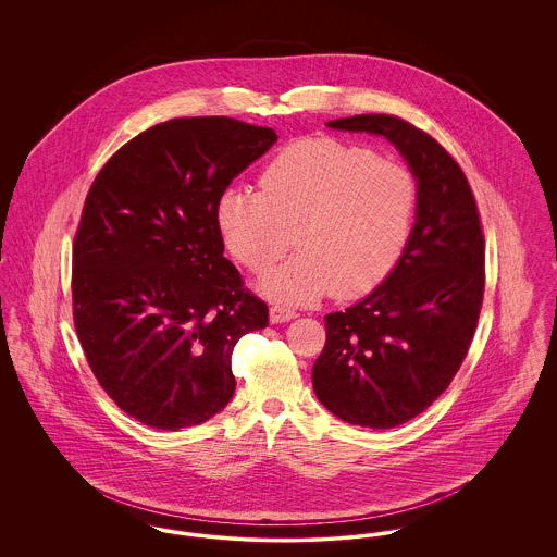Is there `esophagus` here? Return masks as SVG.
Returning <instances> with one entry per match:
<instances>
[{"label":"esophagus","instance_id":"1","mask_svg":"<svg viewBox=\"0 0 557 557\" xmlns=\"http://www.w3.org/2000/svg\"><path fill=\"white\" fill-rule=\"evenodd\" d=\"M269 318H271V323H286V321L296 318V313H294V309L286 307V305H273L269 309Z\"/></svg>","mask_w":557,"mask_h":557}]
</instances>
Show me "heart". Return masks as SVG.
Instances as JSON below:
<instances>
[{
    "mask_svg": "<svg viewBox=\"0 0 557 557\" xmlns=\"http://www.w3.org/2000/svg\"><path fill=\"white\" fill-rule=\"evenodd\" d=\"M418 209V182L397 160L336 137H305L282 148L259 191L227 187L216 225L236 261L265 273L294 244L300 252L267 275L265 294L311 302L334 290L357 298L395 269Z\"/></svg>",
    "mask_w": 557,
    "mask_h": 557,
    "instance_id": "obj_1",
    "label": "heart"
}]
</instances>
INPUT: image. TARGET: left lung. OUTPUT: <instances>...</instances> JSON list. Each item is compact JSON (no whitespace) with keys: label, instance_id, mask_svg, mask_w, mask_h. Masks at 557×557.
<instances>
[{"label":"left lung","instance_id":"obj_1","mask_svg":"<svg viewBox=\"0 0 557 557\" xmlns=\"http://www.w3.org/2000/svg\"><path fill=\"white\" fill-rule=\"evenodd\" d=\"M327 127L384 135L418 180L403 257L370 296L325 315V346L313 366V391L336 418L397 428L449 388L472 345L484 296L476 200L449 152L398 116L357 114Z\"/></svg>","mask_w":557,"mask_h":557}]
</instances>
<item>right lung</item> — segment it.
<instances>
[{"mask_svg":"<svg viewBox=\"0 0 557 557\" xmlns=\"http://www.w3.org/2000/svg\"><path fill=\"white\" fill-rule=\"evenodd\" d=\"M275 141L227 116L171 119L119 148L87 191L75 330L108 397L141 424H202L234 397V346L269 309L223 257L216 200Z\"/></svg>","mask_w":557,"mask_h":557,"instance_id":"right-lung-1","label":"right lung"}]
</instances>
